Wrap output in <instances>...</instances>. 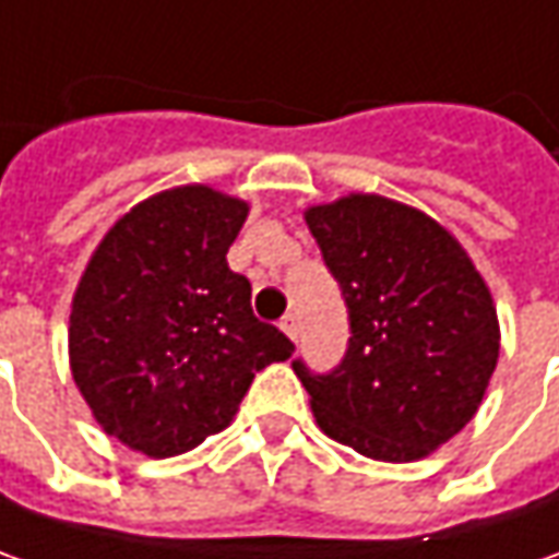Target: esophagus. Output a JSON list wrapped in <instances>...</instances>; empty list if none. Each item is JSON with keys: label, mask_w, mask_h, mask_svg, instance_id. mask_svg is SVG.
Segmentation results:
<instances>
[{"label": "esophagus", "mask_w": 559, "mask_h": 559, "mask_svg": "<svg viewBox=\"0 0 559 559\" xmlns=\"http://www.w3.org/2000/svg\"><path fill=\"white\" fill-rule=\"evenodd\" d=\"M281 331H284V334H287L290 340L299 337V321H297V316H294V312L281 318Z\"/></svg>", "instance_id": "1"}]
</instances>
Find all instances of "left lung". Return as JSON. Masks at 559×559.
I'll return each mask as SVG.
<instances>
[{"instance_id":"left-lung-1","label":"left lung","mask_w":559,"mask_h":559,"mask_svg":"<svg viewBox=\"0 0 559 559\" xmlns=\"http://www.w3.org/2000/svg\"><path fill=\"white\" fill-rule=\"evenodd\" d=\"M306 225L340 284L349 343L337 368L294 371L318 427L374 461H417L471 420L498 361L489 287L452 235L405 203L349 194Z\"/></svg>"}]
</instances>
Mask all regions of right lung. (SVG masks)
<instances>
[{
	"label": "right lung",
	"instance_id": "1",
	"mask_svg": "<svg viewBox=\"0 0 559 559\" xmlns=\"http://www.w3.org/2000/svg\"><path fill=\"white\" fill-rule=\"evenodd\" d=\"M247 203L185 185L132 206L98 243L70 312V368L107 436L173 457L231 424L294 343L253 316L228 269Z\"/></svg>",
	"mask_w": 559,
	"mask_h": 559
}]
</instances>
